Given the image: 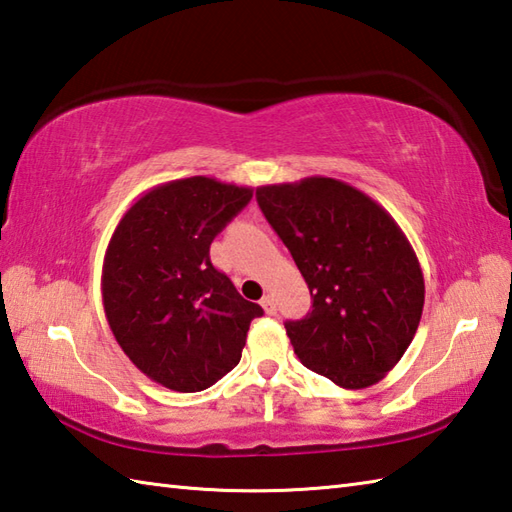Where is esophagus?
<instances>
[{
  "mask_svg": "<svg viewBox=\"0 0 512 512\" xmlns=\"http://www.w3.org/2000/svg\"><path fill=\"white\" fill-rule=\"evenodd\" d=\"M262 308H264L266 314H275V312H277V301H275V297H273V295H266V297L262 299Z\"/></svg>",
  "mask_w": 512,
  "mask_h": 512,
  "instance_id": "34e87169",
  "label": "esophagus"
}]
</instances>
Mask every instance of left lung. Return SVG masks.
Returning <instances> with one entry per match:
<instances>
[{
  "label": "left lung",
  "instance_id": "8db88e82",
  "mask_svg": "<svg viewBox=\"0 0 512 512\" xmlns=\"http://www.w3.org/2000/svg\"><path fill=\"white\" fill-rule=\"evenodd\" d=\"M257 202L312 295L308 317L286 323L299 361L345 389L378 383L422 317L424 277L407 235L378 202L334 178L266 184Z\"/></svg>",
  "mask_w": 512,
  "mask_h": 512
}]
</instances>
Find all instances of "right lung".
Here are the masks:
<instances>
[{
    "instance_id": "obj_1",
    "label": "right lung",
    "mask_w": 512,
    "mask_h": 512,
    "mask_svg": "<svg viewBox=\"0 0 512 512\" xmlns=\"http://www.w3.org/2000/svg\"><path fill=\"white\" fill-rule=\"evenodd\" d=\"M253 189L206 176L171 180L129 206L105 250L103 308L114 339L154 383L191 394L239 363L262 317L209 257Z\"/></svg>"
}]
</instances>
